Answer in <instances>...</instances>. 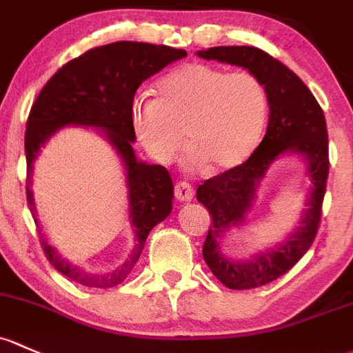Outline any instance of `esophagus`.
I'll return each mask as SVG.
<instances>
[{"label": "esophagus", "mask_w": 353, "mask_h": 353, "mask_svg": "<svg viewBox=\"0 0 353 353\" xmlns=\"http://www.w3.org/2000/svg\"><path fill=\"white\" fill-rule=\"evenodd\" d=\"M174 196L177 198V201L186 203L191 201L194 198V189L191 188V184L188 183H177L176 188H174Z\"/></svg>", "instance_id": "34e87169"}]
</instances>
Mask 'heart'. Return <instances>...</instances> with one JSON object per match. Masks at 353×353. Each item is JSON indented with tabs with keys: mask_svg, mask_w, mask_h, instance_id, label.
Segmentation results:
<instances>
[{
	"mask_svg": "<svg viewBox=\"0 0 353 353\" xmlns=\"http://www.w3.org/2000/svg\"><path fill=\"white\" fill-rule=\"evenodd\" d=\"M157 91L159 98L133 99L130 121L159 164H169L183 148V129L189 169L225 172L243 164L261 142L269 99L264 83L248 70L194 62L162 77Z\"/></svg>",
	"mask_w": 353,
	"mask_h": 353,
	"instance_id": "b5f03b06",
	"label": "heart"
}]
</instances>
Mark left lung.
I'll return each mask as SVG.
<instances>
[{"instance_id": "1", "label": "left lung", "mask_w": 353, "mask_h": 353, "mask_svg": "<svg viewBox=\"0 0 353 353\" xmlns=\"http://www.w3.org/2000/svg\"><path fill=\"white\" fill-rule=\"evenodd\" d=\"M206 61L239 65L264 83L269 99L265 137L243 164L205 181L196 198L210 211V226L203 257L211 272L230 289H254L288 272L307 252L316 236L328 177V132L323 110L306 84L283 62L267 52L248 46L213 47L198 50ZM283 154H298L307 165L310 189L300 226L281 244L258 252L248 261L223 254L225 233L248 221L270 165Z\"/></svg>"}]
</instances>
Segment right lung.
<instances>
[{
	"label": "right lung",
	"instance_id": "1",
	"mask_svg": "<svg viewBox=\"0 0 353 353\" xmlns=\"http://www.w3.org/2000/svg\"><path fill=\"white\" fill-rule=\"evenodd\" d=\"M186 55L183 49L125 40L96 47L62 65L30 110L25 132L28 206L47 259L74 283L99 289L123 283L139 261L150 230L172 211L174 184L165 167L137 161L130 106L143 81ZM64 126L94 128L115 148L124 164L134 247L124 264L108 273H92L65 261L38 226L31 191L32 162L39 148Z\"/></svg>",
	"mask_w": 353,
	"mask_h": 353
}]
</instances>
